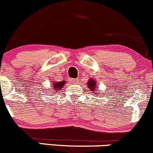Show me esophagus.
<instances>
[{"mask_svg": "<svg viewBox=\"0 0 153 153\" xmlns=\"http://www.w3.org/2000/svg\"><path fill=\"white\" fill-rule=\"evenodd\" d=\"M71 81L72 83H77V82H78V79H71Z\"/></svg>", "mask_w": 153, "mask_h": 153, "instance_id": "obj_1", "label": "esophagus"}]
</instances>
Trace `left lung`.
Instances as JSON below:
<instances>
[{"instance_id": "1", "label": "left lung", "mask_w": 153, "mask_h": 153, "mask_svg": "<svg viewBox=\"0 0 153 153\" xmlns=\"http://www.w3.org/2000/svg\"><path fill=\"white\" fill-rule=\"evenodd\" d=\"M87 85H88V89H90L91 91L92 92V94H99L98 93H97V82L96 80L94 79L93 78H90L88 79V81L87 82Z\"/></svg>"}]
</instances>
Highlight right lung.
<instances>
[{"label":"right lung","mask_w":153,"mask_h":153,"mask_svg":"<svg viewBox=\"0 0 153 153\" xmlns=\"http://www.w3.org/2000/svg\"><path fill=\"white\" fill-rule=\"evenodd\" d=\"M66 83V81H60V82H57V81H55V82H53V83H51L52 84V90L51 91L52 92H51V93H52L51 94H56V93H59V91H60L62 90V88L63 87H64L65 84Z\"/></svg>","instance_id":"right-lung-1"}]
</instances>
